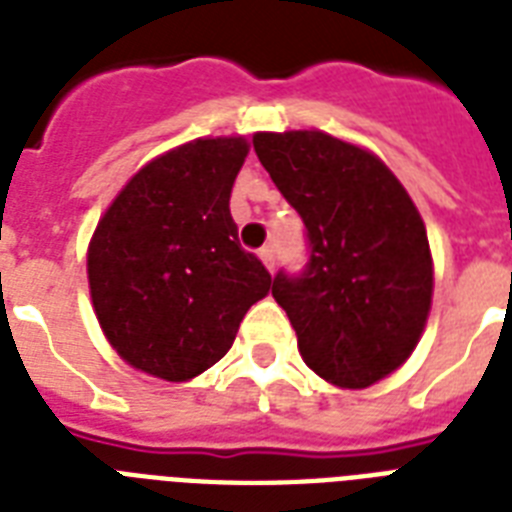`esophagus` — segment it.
Masks as SVG:
<instances>
[{
	"label": "esophagus",
	"mask_w": 512,
	"mask_h": 512,
	"mask_svg": "<svg viewBox=\"0 0 512 512\" xmlns=\"http://www.w3.org/2000/svg\"><path fill=\"white\" fill-rule=\"evenodd\" d=\"M260 260H263L268 271H273V265H276V247H273V244H265V247L260 249Z\"/></svg>",
	"instance_id": "34e87169"
}]
</instances>
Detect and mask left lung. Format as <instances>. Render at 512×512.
Returning a JSON list of instances; mask_svg holds the SVG:
<instances>
[{"label":"left lung","mask_w":512,"mask_h":512,"mask_svg":"<svg viewBox=\"0 0 512 512\" xmlns=\"http://www.w3.org/2000/svg\"><path fill=\"white\" fill-rule=\"evenodd\" d=\"M252 143L305 223L303 273L279 271L271 289L300 356L337 388H369L404 364L428 321L420 212L377 156L327 132H257Z\"/></svg>","instance_id":"8db88e82"}]
</instances>
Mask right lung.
I'll use <instances>...</instances> for the list:
<instances>
[{"instance_id": "1", "label": "right lung", "mask_w": 512, "mask_h": 512, "mask_svg": "<svg viewBox=\"0 0 512 512\" xmlns=\"http://www.w3.org/2000/svg\"><path fill=\"white\" fill-rule=\"evenodd\" d=\"M244 138H199L148 162L100 217L87 276L103 335L130 366L185 382L228 353L271 273L241 249L231 188Z\"/></svg>"}]
</instances>
